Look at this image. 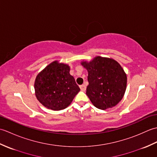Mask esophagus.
Here are the masks:
<instances>
[{
	"mask_svg": "<svg viewBox=\"0 0 157 157\" xmlns=\"http://www.w3.org/2000/svg\"><path fill=\"white\" fill-rule=\"evenodd\" d=\"M79 88H80V89H81V90H82V91H85L86 90V86L85 85H81V86H79Z\"/></svg>",
	"mask_w": 157,
	"mask_h": 157,
	"instance_id": "obj_1",
	"label": "esophagus"
}]
</instances>
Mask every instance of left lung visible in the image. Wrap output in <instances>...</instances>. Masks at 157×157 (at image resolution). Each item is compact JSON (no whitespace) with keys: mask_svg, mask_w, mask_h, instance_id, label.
<instances>
[{"mask_svg":"<svg viewBox=\"0 0 157 157\" xmlns=\"http://www.w3.org/2000/svg\"><path fill=\"white\" fill-rule=\"evenodd\" d=\"M82 65L88 72L86 95L94 106L106 110L117 105L127 85V76L121 66L115 60L101 56Z\"/></svg>","mask_w":157,"mask_h":157,"instance_id":"obj_1","label":"left lung"}]
</instances>
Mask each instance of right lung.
I'll return each instance as SVG.
<instances>
[{
  "label": "right lung",
  "instance_id": "1",
  "mask_svg": "<svg viewBox=\"0 0 157 157\" xmlns=\"http://www.w3.org/2000/svg\"><path fill=\"white\" fill-rule=\"evenodd\" d=\"M69 69L67 65L54 61L36 77V98L45 107L53 111L64 109L80 90Z\"/></svg>",
  "mask_w": 157,
  "mask_h": 157
}]
</instances>
